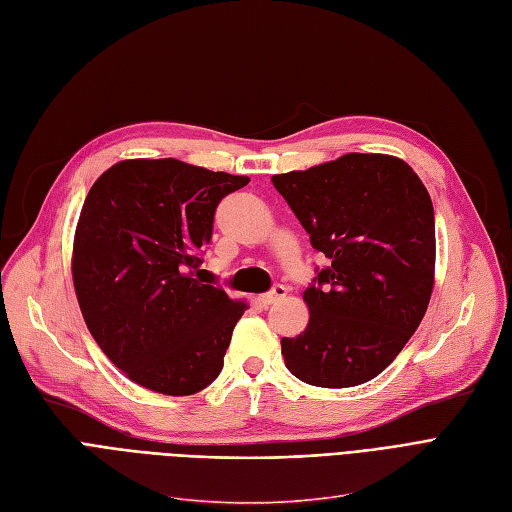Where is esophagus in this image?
Returning a JSON list of instances; mask_svg holds the SVG:
<instances>
[{"mask_svg": "<svg viewBox=\"0 0 512 512\" xmlns=\"http://www.w3.org/2000/svg\"><path fill=\"white\" fill-rule=\"evenodd\" d=\"M285 297H287V287L285 285H276L272 291L259 295V304L261 306H272V304H276V301L285 299Z\"/></svg>", "mask_w": 512, "mask_h": 512, "instance_id": "esophagus-1", "label": "esophagus"}]
</instances>
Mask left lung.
<instances>
[{
	"instance_id": "1",
	"label": "left lung",
	"mask_w": 512,
	"mask_h": 512,
	"mask_svg": "<svg viewBox=\"0 0 512 512\" xmlns=\"http://www.w3.org/2000/svg\"><path fill=\"white\" fill-rule=\"evenodd\" d=\"M272 183L329 259L304 293L306 331L280 339L285 365L310 386L365 384L399 356L428 308L434 208L426 187L407 162L382 154H346Z\"/></svg>"
}]
</instances>
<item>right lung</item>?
I'll list each match as a JSON object with an SVG mask.
<instances>
[{
  "mask_svg": "<svg viewBox=\"0 0 512 512\" xmlns=\"http://www.w3.org/2000/svg\"><path fill=\"white\" fill-rule=\"evenodd\" d=\"M249 177L162 160H124L94 181L73 242L86 327L132 382L187 396L217 380L246 310L194 276L219 202Z\"/></svg>",
  "mask_w": 512,
  "mask_h": 512,
  "instance_id": "obj_1",
  "label": "right lung"
}]
</instances>
